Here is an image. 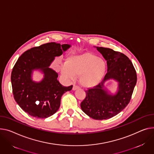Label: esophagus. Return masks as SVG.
<instances>
[{
	"mask_svg": "<svg viewBox=\"0 0 154 154\" xmlns=\"http://www.w3.org/2000/svg\"><path fill=\"white\" fill-rule=\"evenodd\" d=\"M78 89H79V87L78 86L75 85H74V86H73V87H72V90L75 91V90H78Z\"/></svg>",
	"mask_w": 154,
	"mask_h": 154,
	"instance_id": "1",
	"label": "esophagus"
}]
</instances>
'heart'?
<instances>
[{
	"instance_id": "heart-1",
	"label": "heart",
	"mask_w": 154,
	"mask_h": 154,
	"mask_svg": "<svg viewBox=\"0 0 154 154\" xmlns=\"http://www.w3.org/2000/svg\"><path fill=\"white\" fill-rule=\"evenodd\" d=\"M60 72L70 80L79 75V83L85 88H92L99 85L106 75V61L90 53L69 56L66 63L60 67Z\"/></svg>"
}]
</instances>
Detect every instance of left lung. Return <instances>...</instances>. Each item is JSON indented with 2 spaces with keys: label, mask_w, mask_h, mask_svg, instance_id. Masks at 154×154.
<instances>
[{
  "label": "left lung",
  "mask_w": 154,
  "mask_h": 154,
  "mask_svg": "<svg viewBox=\"0 0 154 154\" xmlns=\"http://www.w3.org/2000/svg\"><path fill=\"white\" fill-rule=\"evenodd\" d=\"M107 63V73L101 82L86 92V98L80 104L85 113L98 119L111 118L128 105L137 82L136 70L124 54L109 48L95 47ZM109 80L117 83V90L111 92L105 87Z\"/></svg>",
  "instance_id": "1"
}]
</instances>
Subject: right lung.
Listing matches in <instances>:
<instances>
[{
	"label": "right lung",
	"instance_id": "1",
	"mask_svg": "<svg viewBox=\"0 0 154 154\" xmlns=\"http://www.w3.org/2000/svg\"><path fill=\"white\" fill-rule=\"evenodd\" d=\"M71 47L70 45L48 43L33 48L23 53L15 64L11 82L15 100L24 111L37 118H46L59 109L63 95L72 88L64 87L57 80L58 74L51 64ZM35 71L43 74L42 79L35 81Z\"/></svg>",
	"mask_w": 154,
	"mask_h": 154
}]
</instances>
